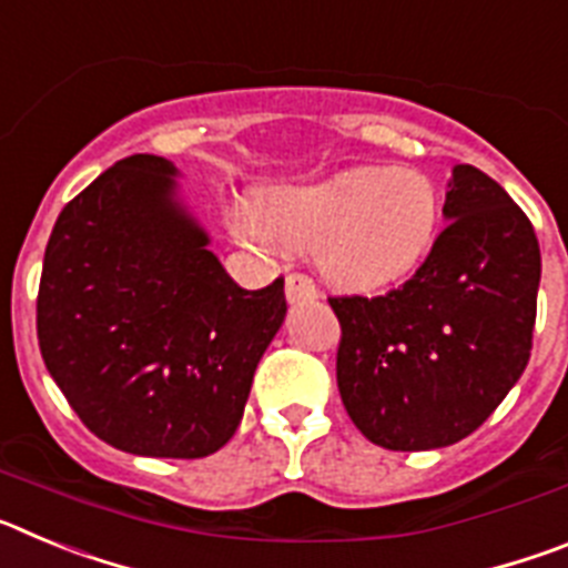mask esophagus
<instances>
[{
  "instance_id": "esophagus-1",
  "label": "esophagus",
  "mask_w": 568,
  "mask_h": 568,
  "mask_svg": "<svg viewBox=\"0 0 568 568\" xmlns=\"http://www.w3.org/2000/svg\"><path fill=\"white\" fill-rule=\"evenodd\" d=\"M284 293H287V301L290 304H301V301H313L315 295V284L310 275L304 273H293L287 275V287H284Z\"/></svg>"
}]
</instances>
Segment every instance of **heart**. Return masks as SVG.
Masks as SVG:
<instances>
[{"mask_svg":"<svg viewBox=\"0 0 568 568\" xmlns=\"http://www.w3.org/2000/svg\"><path fill=\"white\" fill-rule=\"evenodd\" d=\"M440 190L415 168H346L321 182L278 187L230 213V230L255 244L315 253L341 290L389 287L433 253Z\"/></svg>","mask_w":568,"mask_h":568,"instance_id":"obj_1","label":"heart"}]
</instances>
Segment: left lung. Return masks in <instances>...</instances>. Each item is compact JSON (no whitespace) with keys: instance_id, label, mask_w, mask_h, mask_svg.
<instances>
[{"instance_id":"left-lung-1","label":"left lung","mask_w":568,"mask_h":568,"mask_svg":"<svg viewBox=\"0 0 568 568\" xmlns=\"http://www.w3.org/2000/svg\"><path fill=\"white\" fill-rule=\"evenodd\" d=\"M444 219L398 290L329 298L341 400L366 438L395 453L458 444L529 364L540 284L531 222L471 164H455Z\"/></svg>"}]
</instances>
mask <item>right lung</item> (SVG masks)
<instances>
[{
	"label": "right lung",
	"mask_w": 568,
	"mask_h": 568,
	"mask_svg": "<svg viewBox=\"0 0 568 568\" xmlns=\"http://www.w3.org/2000/svg\"><path fill=\"white\" fill-rule=\"evenodd\" d=\"M135 153L59 213L37 298L50 378L104 444L204 458L239 429L255 366L287 315L284 278L241 290L175 193Z\"/></svg>",
	"instance_id": "obj_1"
}]
</instances>
